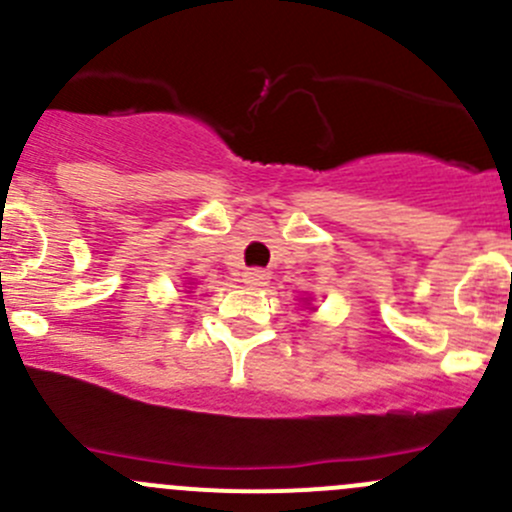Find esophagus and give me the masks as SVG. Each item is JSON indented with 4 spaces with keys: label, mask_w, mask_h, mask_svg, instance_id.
Returning <instances> with one entry per match:
<instances>
[{
    "label": "esophagus",
    "mask_w": 512,
    "mask_h": 512,
    "mask_svg": "<svg viewBox=\"0 0 512 512\" xmlns=\"http://www.w3.org/2000/svg\"><path fill=\"white\" fill-rule=\"evenodd\" d=\"M267 280H270V275H267L265 270H247L245 275H242V282H245V285L252 287V289L265 287Z\"/></svg>",
    "instance_id": "esophagus-1"
}]
</instances>
